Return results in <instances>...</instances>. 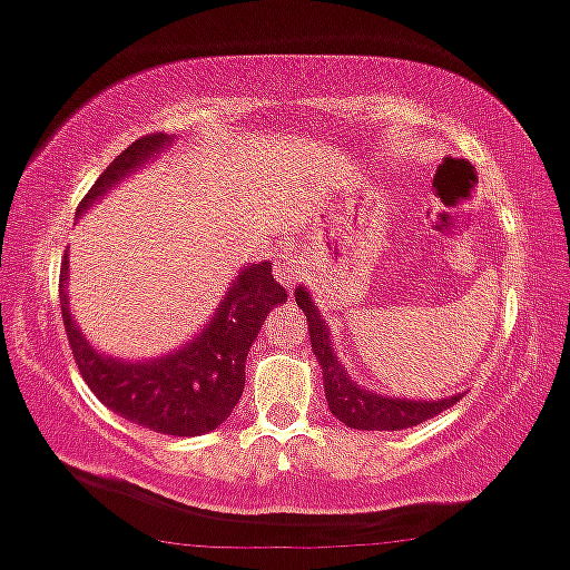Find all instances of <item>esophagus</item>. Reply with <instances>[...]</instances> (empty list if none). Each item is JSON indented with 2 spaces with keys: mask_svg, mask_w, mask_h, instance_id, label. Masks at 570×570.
<instances>
[{
  "mask_svg": "<svg viewBox=\"0 0 570 570\" xmlns=\"http://www.w3.org/2000/svg\"><path fill=\"white\" fill-rule=\"evenodd\" d=\"M274 272H277V279L285 287H293L302 279L304 274V263L296 258L293 253H279V258L274 261Z\"/></svg>",
  "mask_w": 570,
  "mask_h": 570,
  "instance_id": "obj_1",
  "label": "esophagus"
}]
</instances>
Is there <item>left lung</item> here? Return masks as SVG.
Here are the masks:
<instances>
[{"label": "left lung", "mask_w": 570, "mask_h": 570, "mask_svg": "<svg viewBox=\"0 0 570 570\" xmlns=\"http://www.w3.org/2000/svg\"><path fill=\"white\" fill-rule=\"evenodd\" d=\"M296 304L307 315L309 342L312 351H315V358L321 361L328 410H332L342 424L366 432H396L421 424V421L432 419V415L443 413V410H449L454 402H459V396H449V400L438 402L394 400V396L372 394V391L361 389V385L347 377V372L336 361L332 340H328L326 321L315 309V304L309 302V293L304 287H296Z\"/></svg>", "instance_id": "obj_1"}]
</instances>
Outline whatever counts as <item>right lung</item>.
I'll list each match as a JSON object with an SVG mask.
<instances>
[{
    "mask_svg": "<svg viewBox=\"0 0 570 570\" xmlns=\"http://www.w3.org/2000/svg\"><path fill=\"white\" fill-rule=\"evenodd\" d=\"M165 144H168V136L163 132H149V136L132 140L83 195L78 214L95 204L102 193H108L121 176L155 157ZM65 277L67 255L62 285ZM285 298L287 291L274 279L272 266L253 263V266L242 268V274L234 279L204 334L195 336L174 356L140 361V364L106 358L91 351L72 323L65 291L59 296V304H62V321L72 358L97 400L119 413L121 419L151 432L193 438V434L217 430L242 400L244 361H247L249 347H253L268 312L283 304Z\"/></svg>",
    "mask_w": 570,
    "mask_h": 570,
    "instance_id": "1",
    "label": "right lung"
}]
</instances>
